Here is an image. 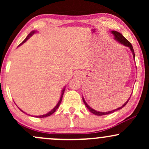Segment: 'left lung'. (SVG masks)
Instances as JSON below:
<instances>
[{"mask_svg": "<svg viewBox=\"0 0 149 149\" xmlns=\"http://www.w3.org/2000/svg\"><path fill=\"white\" fill-rule=\"evenodd\" d=\"M111 33L114 36V38H115L116 40H117L118 42H120V44H122V45H123L125 46H126V47H129L130 49V50L132 51V54H133V58H134V59H135V54H134V49H133V47L132 45V44L128 40H127V39L125 38L120 33H119V32L118 31H111ZM131 97V96H130ZM130 98L128 99L127 102L125 103L122 106V107L118 108V109H115V110H113V111H107V112H100V111H97L95 110V109H93L92 108H91L90 107V106L88 105V104L86 103V102H85V100H84V98L83 97V102H84L85 105L86 106V107L88 108V109H89V111H90V112L92 113H94L95 115H97V116H104V115H107V114H110L111 113H113L116 111L118 110H120V109H121L122 108H123L127 104V103L128 102V101H129Z\"/></svg>", "mask_w": 149, "mask_h": 149, "instance_id": "obj_1", "label": "left lung"}]
</instances>
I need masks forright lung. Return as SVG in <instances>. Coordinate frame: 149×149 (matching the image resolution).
Returning <instances> with one entry per match:
<instances>
[{
  "instance_id": "1",
  "label": "right lung",
  "mask_w": 149,
  "mask_h": 149,
  "mask_svg": "<svg viewBox=\"0 0 149 149\" xmlns=\"http://www.w3.org/2000/svg\"><path fill=\"white\" fill-rule=\"evenodd\" d=\"M36 33V31H31V33L29 34L28 36H26V38L24 39V40L23 42H22L21 44H20L19 45V46H20L21 45H22V44L23 43H24V42L26 41L27 40H28L29 38L31 37V36H32L33 35L34 33ZM64 91H65V88L63 89L62 90V91H61V97H60V99H59V102H58V103H57V105L55 106V107H54V108H53V109H52V110L50 111L49 112H48L47 113H46V114H44V115H41V116H35V117H36V118H45V117H47V116H51L52 115V113H54V112L56 111H57V109H58V107H59V105H60V104H61V100H62V97H63V95H64ZM20 110H21V109H20ZM22 111V110H21ZM22 112H24L23 111H22Z\"/></svg>"
}]
</instances>
